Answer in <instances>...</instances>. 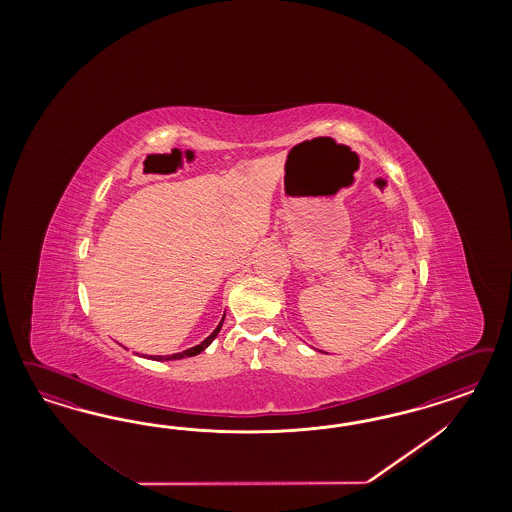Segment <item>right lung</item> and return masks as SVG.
Returning <instances> with one entry per match:
<instances>
[{
	"mask_svg": "<svg viewBox=\"0 0 512 512\" xmlns=\"http://www.w3.org/2000/svg\"><path fill=\"white\" fill-rule=\"evenodd\" d=\"M225 319V317H223ZM223 319H221V323L216 326V330L206 338V340L201 341L199 345H195V347H191V349H186V351H182V353H174V355H167V357H150L152 360H180V358L186 357H195V355H199L202 353L212 341L216 340L217 332L221 330V325H223Z\"/></svg>",
	"mask_w": 512,
	"mask_h": 512,
	"instance_id": "right-lung-1",
	"label": "right lung"
}]
</instances>
